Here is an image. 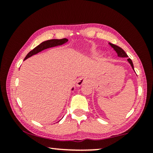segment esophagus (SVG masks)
I'll return each instance as SVG.
<instances>
[{
	"mask_svg": "<svg viewBox=\"0 0 153 153\" xmlns=\"http://www.w3.org/2000/svg\"><path fill=\"white\" fill-rule=\"evenodd\" d=\"M88 82V79H87L85 78H80V79H79L76 81V85L79 87L81 86V85L85 84V83H86Z\"/></svg>",
	"mask_w": 153,
	"mask_h": 153,
	"instance_id": "esophagus-1",
	"label": "esophagus"
}]
</instances>
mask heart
I'll return each instance as SVG.
<instances>
[{"mask_svg": "<svg viewBox=\"0 0 153 153\" xmlns=\"http://www.w3.org/2000/svg\"><path fill=\"white\" fill-rule=\"evenodd\" d=\"M98 53H97V52H96V51H95V52H94V54H95V55H97V54Z\"/></svg>", "mask_w": 153, "mask_h": 153, "instance_id": "1", "label": "heart"}]
</instances>
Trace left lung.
Segmentation results:
<instances>
[{
	"label": "left lung",
	"mask_w": 153,
	"mask_h": 153,
	"mask_svg": "<svg viewBox=\"0 0 153 153\" xmlns=\"http://www.w3.org/2000/svg\"><path fill=\"white\" fill-rule=\"evenodd\" d=\"M108 44H109V45H111V47L113 49L116 51L117 54H118V57H120V58L128 57V56L127 55V53H125V51L122 49V48L119 47L118 46L115 45H114V44H111V43H108ZM127 61L129 62V63L130 64V65L131 66V68H132L133 70L134 71V65H133L132 61H131V60L130 59V58H128V59H127Z\"/></svg>",
	"instance_id": "8db88e82"
}]
</instances>
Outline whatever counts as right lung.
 <instances>
[{"label": "right lung", "mask_w": 153, "mask_h": 153, "mask_svg": "<svg viewBox=\"0 0 153 153\" xmlns=\"http://www.w3.org/2000/svg\"><path fill=\"white\" fill-rule=\"evenodd\" d=\"M68 41V39L63 38L60 39H49V40L43 42L39 44L38 46H37L36 47L34 48L32 51L29 52V53L26 55V58H24V60H26L27 58L31 57V56L33 55H35V54L38 53L39 52H41L42 51H43V50L49 49V48L57 47V46H60L63 45L65 43H66ZM73 90H74V88H72V91H73Z\"/></svg>", "instance_id": "obj_1"}]
</instances>
